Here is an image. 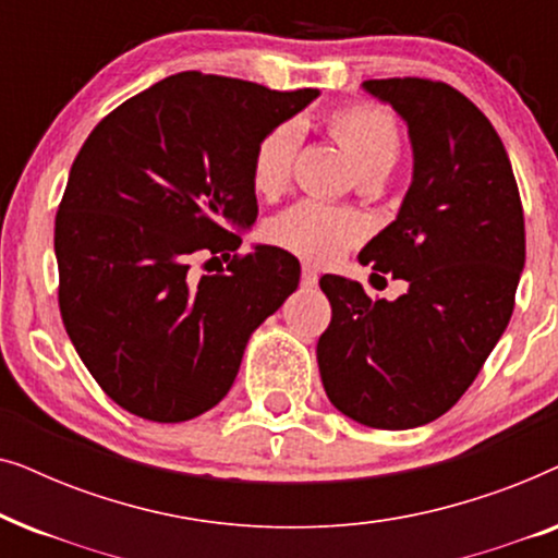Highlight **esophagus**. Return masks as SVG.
Returning <instances> with one entry per match:
<instances>
[{"label": "esophagus", "mask_w": 558, "mask_h": 558, "mask_svg": "<svg viewBox=\"0 0 558 558\" xmlns=\"http://www.w3.org/2000/svg\"><path fill=\"white\" fill-rule=\"evenodd\" d=\"M317 271L312 266H302V287H317Z\"/></svg>", "instance_id": "obj_1"}]
</instances>
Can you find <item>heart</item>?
<instances>
[{
    "label": "heart",
    "instance_id": "obj_1",
    "mask_svg": "<svg viewBox=\"0 0 558 558\" xmlns=\"http://www.w3.org/2000/svg\"><path fill=\"white\" fill-rule=\"evenodd\" d=\"M327 132L348 151L357 178H368V174L386 178L399 159V124L380 106L355 104L332 111L327 117ZM296 149H300V126L292 121L274 126L262 136L251 159V180H254L256 193L271 197L287 187ZM266 233L271 243L304 262L332 264L363 239L365 220L327 203L302 201L274 218Z\"/></svg>",
    "mask_w": 558,
    "mask_h": 558
}]
</instances>
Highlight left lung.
Instances as JSON below:
<instances>
[{
    "label": "left lung",
    "mask_w": 558,
    "mask_h": 558,
    "mask_svg": "<svg viewBox=\"0 0 558 558\" xmlns=\"http://www.w3.org/2000/svg\"><path fill=\"white\" fill-rule=\"evenodd\" d=\"M363 88L407 121L414 174L399 216L357 258L407 292L371 300L325 274L332 319L317 365L327 399L353 422L414 429L460 401L506 332L525 264L523 208L508 151L468 96L424 78Z\"/></svg>",
    "instance_id": "obj_1"
}]
</instances>
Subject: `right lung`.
Wrapping results in <instances>:
<instances>
[{"instance_id":"obj_1","label":"right lung","mask_w":558,"mask_h":558,"mask_svg":"<svg viewBox=\"0 0 558 558\" xmlns=\"http://www.w3.org/2000/svg\"><path fill=\"white\" fill-rule=\"evenodd\" d=\"M319 96L185 71L113 109L83 144L56 216L60 315L109 399L187 422L239 376L258 325L300 284V262L256 243L251 159L266 132ZM195 253L231 265L193 280Z\"/></svg>"}]
</instances>
